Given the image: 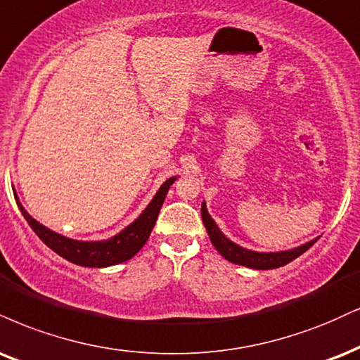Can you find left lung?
<instances>
[{
    "mask_svg": "<svg viewBox=\"0 0 360 360\" xmlns=\"http://www.w3.org/2000/svg\"><path fill=\"white\" fill-rule=\"evenodd\" d=\"M201 216H202V223H205L207 235H210L211 243H213L214 248L218 250V253L221 255L223 258H226L228 262L236 263V265H241V266L255 268V270H271V268L287 265V263L293 262V259L300 257L302 253H305V251L319 240L317 238V240H311L309 243L288 251H278V253H258V251L241 248V246L233 243L231 240H228V238L221 233V229L216 226V223L213 221V218H211L210 213H207L205 202H202L201 206Z\"/></svg>",
    "mask_w": 360,
    "mask_h": 360,
    "instance_id": "left-lung-1",
    "label": "left lung"
}]
</instances>
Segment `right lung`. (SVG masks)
<instances>
[{"label": "right lung", "mask_w": 360, "mask_h": 360, "mask_svg": "<svg viewBox=\"0 0 360 360\" xmlns=\"http://www.w3.org/2000/svg\"><path fill=\"white\" fill-rule=\"evenodd\" d=\"M174 181L176 177H169L166 183L159 188V191L155 193L154 199L146 207L144 213L139 216L132 224H129L124 231H120L119 235L107 241H77L58 235V233L43 226L37 219H33L25 211V207L21 206L18 196H15V199L18 202L21 214L25 216V219H27L33 231L37 233V236L49 248L58 253L62 258L68 259V262L75 263V265L103 268L127 262L146 245L147 238H149L155 224V219H158L159 211H161L164 198H166L169 188H171Z\"/></svg>", "instance_id": "add662e5"}]
</instances>
